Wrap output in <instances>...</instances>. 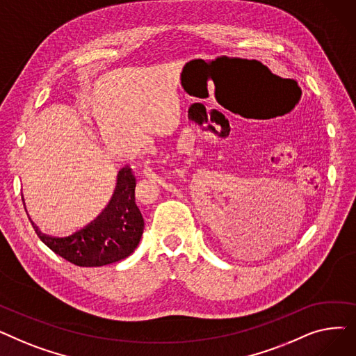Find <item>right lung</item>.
I'll use <instances>...</instances> for the list:
<instances>
[{
    "instance_id": "right-lung-1",
    "label": "right lung",
    "mask_w": 356,
    "mask_h": 356,
    "mask_svg": "<svg viewBox=\"0 0 356 356\" xmlns=\"http://www.w3.org/2000/svg\"><path fill=\"white\" fill-rule=\"evenodd\" d=\"M111 207L86 228L70 236L54 238L35 234L54 252L79 267H101L117 263L134 252L144 229V219L136 203V176L121 170Z\"/></svg>"
}]
</instances>
